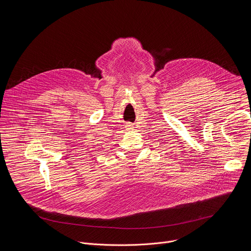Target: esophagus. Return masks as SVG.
<instances>
[{
  "mask_svg": "<svg viewBox=\"0 0 251 251\" xmlns=\"http://www.w3.org/2000/svg\"><path fill=\"white\" fill-rule=\"evenodd\" d=\"M127 129H128V130H132V129H133V126H131V125H127Z\"/></svg>",
  "mask_w": 251,
  "mask_h": 251,
  "instance_id": "1",
  "label": "esophagus"
}]
</instances>
